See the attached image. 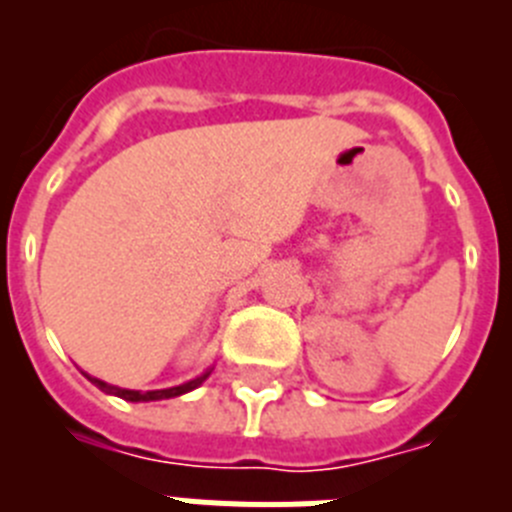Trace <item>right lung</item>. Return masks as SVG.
Masks as SVG:
<instances>
[{"label":"right lung","mask_w":512,"mask_h":512,"mask_svg":"<svg viewBox=\"0 0 512 512\" xmlns=\"http://www.w3.org/2000/svg\"><path fill=\"white\" fill-rule=\"evenodd\" d=\"M212 374V366L207 369V372H202L200 377L189 379V382L184 384H176V387H166V390H148V392H140V390H122V387H117V384H107L102 382V379L97 377H89V374H84V377L89 379V382L94 384V387H99L102 392H107V395H115V397H122V400L128 402H153V400H171V397H182L187 395V392L197 390L202 382H205L207 377Z\"/></svg>","instance_id":"right-lung-1"}]
</instances>
